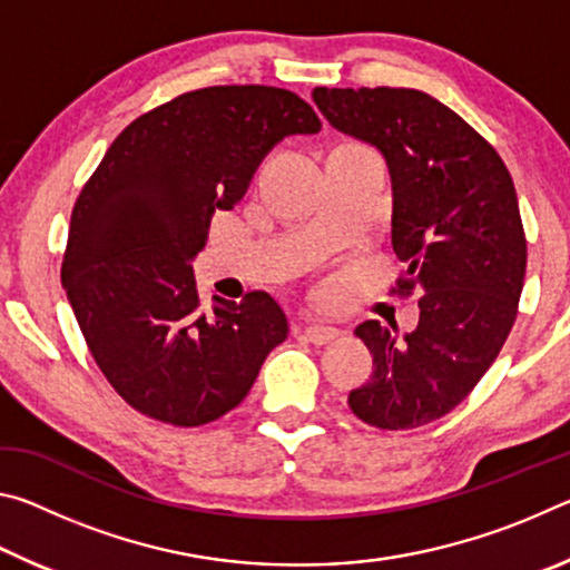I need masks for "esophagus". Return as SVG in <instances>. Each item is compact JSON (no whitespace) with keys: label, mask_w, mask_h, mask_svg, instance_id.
<instances>
[{"label":"esophagus","mask_w":570,"mask_h":570,"mask_svg":"<svg viewBox=\"0 0 570 570\" xmlns=\"http://www.w3.org/2000/svg\"><path fill=\"white\" fill-rule=\"evenodd\" d=\"M336 332L334 326H326V324H306L304 326V336L312 344H330L332 340H336Z\"/></svg>","instance_id":"obj_1"}]
</instances>
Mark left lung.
Listing matches in <instances>:
<instances>
[{
    "mask_svg": "<svg viewBox=\"0 0 570 570\" xmlns=\"http://www.w3.org/2000/svg\"><path fill=\"white\" fill-rule=\"evenodd\" d=\"M332 128L370 142L392 178V248L417 292V330L362 322L372 377L350 407L380 430L440 420L503 350L525 278L513 178L495 148L448 105L410 88H314Z\"/></svg>",
    "mask_w": 570,
    "mask_h": 570,
    "instance_id": "left-lung-1",
    "label": "left lung"
}]
</instances>
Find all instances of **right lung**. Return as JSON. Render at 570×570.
<instances>
[{
  "label": "right lung",
  "instance_id": "1",
  "mask_svg": "<svg viewBox=\"0 0 570 570\" xmlns=\"http://www.w3.org/2000/svg\"><path fill=\"white\" fill-rule=\"evenodd\" d=\"M322 122L298 95L218 85L132 120L85 183L70 218L62 286L95 362L153 420L198 428L244 402L288 336L266 292L198 306L190 262L216 210H230L288 135Z\"/></svg>",
  "mask_w": 570,
  "mask_h": 570
}]
</instances>
